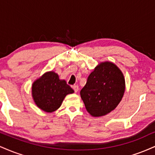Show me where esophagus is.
Here are the masks:
<instances>
[{
	"mask_svg": "<svg viewBox=\"0 0 155 155\" xmlns=\"http://www.w3.org/2000/svg\"><path fill=\"white\" fill-rule=\"evenodd\" d=\"M73 89H74V92H77L78 90H79V86H78V85H74V86H73Z\"/></svg>",
	"mask_w": 155,
	"mask_h": 155,
	"instance_id": "1",
	"label": "esophagus"
}]
</instances>
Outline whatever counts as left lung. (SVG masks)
I'll return each instance as SVG.
<instances>
[{"instance_id": "left-lung-1", "label": "left lung", "mask_w": 155, "mask_h": 155, "mask_svg": "<svg viewBox=\"0 0 155 155\" xmlns=\"http://www.w3.org/2000/svg\"><path fill=\"white\" fill-rule=\"evenodd\" d=\"M124 85L123 74L114 64H99L80 92L87 111L93 117L104 116L113 111L123 97Z\"/></svg>"}]
</instances>
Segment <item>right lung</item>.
I'll return each instance as SVG.
<instances>
[{
  "mask_svg": "<svg viewBox=\"0 0 155 155\" xmlns=\"http://www.w3.org/2000/svg\"><path fill=\"white\" fill-rule=\"evenodd\" d=\"M74 92L65 80H60L58 74L52 71L44 74L32 87L35 104L46 112L56 111L66 95Z\"/></svg>",
  "mask_w": 155,
  "mask_h": 155,
  "instance_id": "obj_1",
  "label": "right lung"
}]
</instances>
